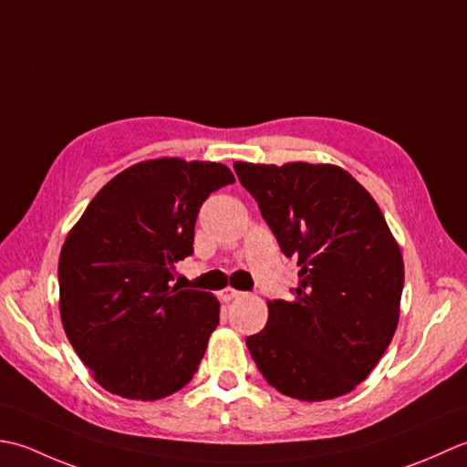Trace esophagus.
Listing matches in <instances>:
<instances>
[{
    "mask_svg": "<svg viewBox=\"0 0 467 467\" xmlns=\"http://www.w3.org/2000/svg\"><path fill=\"white\" fill-rule=\"evenodd\" d=\"M240 296H244V292L235 290V288H223V290L220 292V298H222L223 302H230V300L240 298Z\"/></svg>",
    "mask_w": 467,
    "mask_h": 467,
    "instance_id": "34e87169",
    "label": "esophagus"
}]
</instances>
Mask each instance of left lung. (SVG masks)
Returning <instances> with one entry per match:
<instances>
[{
    "label": "left lung",
    "instance_id": "obj_1",
    "mask_svg": "<svg viewBox=\"0 0 467 467\" xmlns=\"http://www.w3.org/2000/svg\"><path fill=\"white\" fill-rule=\"evenodd\" d=\"M280 250L296 258L292 300L268 302V325L245 338L260 373L300 401L347 395L391 342L403 258L375 199L335 165L234 163Z\"/></svg>",
    "mask_w": 467,
    "mask_h": 467
}]
</instances>
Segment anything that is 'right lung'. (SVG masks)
Wrapping results in <instances>:
<instances>
[{"label":"right lung","instance_id":"right-lung-1","mask_svg":"<svg viewBox=\"0 0 467 467\" xmlns=\"http://www.w3.org/2000/svg\"><path fill=\"white\" fill-rule=\"evenodd\" d=\"M222 163L142 161L88 203L60 252V314L76 355L112 395L155 401L193 379L220 325L209 292L181 290L205 199L234 183Z\"/></svg>","mask_w":467,"mask_h":467}]
</instances>
